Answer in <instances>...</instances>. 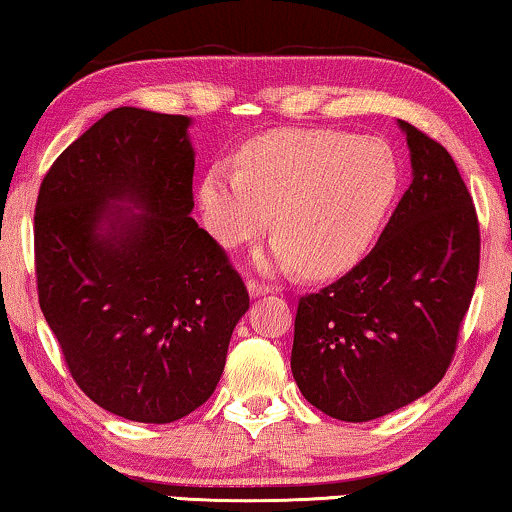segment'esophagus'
Segmentation results:
<instances>
[{"label":"esophagus","instance_id":"1","mask_svg":"<svg viewBox=\"0 0 512 512\" xmlns=\"http://www.w3.org/2000/svg\"><path fill=\"white\" fill-rule=\"evenodd\" d=\"M246 287H249L251 296H266L268 292H273V285H268V282L256 280V277H251V280L246 282Z\"/></svg>","mask_w":512,"mask_h":512}]
</instances>
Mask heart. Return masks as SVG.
<instances>
[{"mask_svg":"<svg viewBox=\"0 0 512 512\" xmlns=\"http://www.w3.org/2000/svg\"><path fill=\"white\" fill-rule=\"evenodd\" d=\"M239 168L216 163L199 187L206 230L223 246L251 242L273 220L280 232L258 256L266 268L339 275L365 256L401 185V163L382 137L287 128L249 140Z\"/></svg>","mask_w":512,"mask_h":512,"instance_id":"b5f03b06","label":"heart"}]
</instances>
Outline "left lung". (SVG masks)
Returning a JSON list of instances; mask_svg holds the SVG:
<instances>
[{
    "instance_id": "1",
    "label": "left lung",
    "mask_w": 512,
    "mask_h": 512,
    "mask_svg": "<svg viewBox=\"0 0 512 512\" xmlns=\"http://www.w3.org/2000/svg\"><path fill=\"white\" fill-rule=\"evenodd\" d=\"M413 182L349 273L299 299L292 375L330 418L368 422L434 389L479 273V220L456 161L406 121Z\"/></svg>"
}]
</instances>
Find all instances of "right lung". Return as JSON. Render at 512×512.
<instances>
[{"label":"right lung","instance_id":"obj_1","mask_svg":"<svg viewBox=\"0 0 512 512\" xmlns=\"http://www.w3.org/2000/svg\"><path fill=\"white\" fill-rule=\"evenodd\" d=\"M187 128L113 109L61 151L35 204L37 296L68 372L97 406L154 425L208 401L249 308L225 249L189 216Z\"/></svg>","mask_w":512,"mask_h":512}]
</instances>
